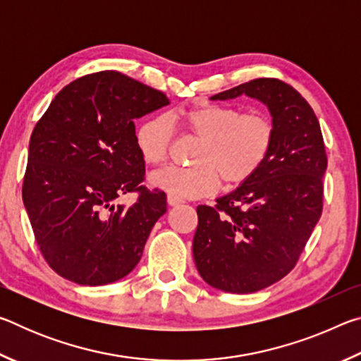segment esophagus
Listing matches in <instances>:
<instances>
[{"label":"esophagus","mask_w":361,"mask_h":361,"mask_svg":"<svg viewBox=\"0 0 361 361\" xmlns=\"http://www.w3.org/2000/svg\"><path fill=\"white\" fill-rule=\"evenodd\" d=\"M167 202H169V205H178V204H181L183 202V199L181 197H176V195H173V194H169L167 195Z\"/></svg>","instance_id":"esophagus-1"}]
</instances>
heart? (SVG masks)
<instances>
[{
  "label": "heart",
  "instance_id": "b5f03b06",
  "mask_svg": "<svg viewBox=\"0 0 361 361\" xmlns=\"http://www.w3.org/2000/svg\"><path fill=\"white\" fill-rule=\"evenodd\" d=\"M188 133L200 140L192 167H166L151 175V185L176 197H202L213 194L221 180L239 186L252 178L271 154L276 129L266 113H242L239 108L215 103L181 109L172 114ZM175 138L173 122L167 114H154L138 126L135 143L149 166L167 161Z\"/></svg>",
  "mask_w": 361,
  "mask_h": 361
}]
</instances>
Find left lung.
Listing matches in <instances>:
<instances>
[{"label": "left lung", "instance_id": "8db88e82", "mask_svg": "<svg viewBox=\"0 0 361 361\" xmlns=\"http://www.w3.org/2000/svg\"><path fill=\"white\" fill-rule=\"evenodd\" d=\"M245 94L272 114L271 154L252 178L197 207L195 267L226 293L259 291L293 271L323 210L326 152L319 119L302 95L276 78H259L212 97Z\"/></svg>", "mask_w": 361, "mask_h": 361}]
</instances>
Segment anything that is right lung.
<instances>
[{
    "instance_id": "obj_1",
    "label": "right lung",
    "mask_w": 361,
    "mask_h": 361,
    "mask_svg": "<svg viewBox=\"0 0 361 361\" xmlns=\"http://www.w3.org/2000/svg\"><path fill=\"white\" fill-rule=\"evenodd\" d=\"M169 105L161 90L99 71L60 90L36 122L22 197L41 255L78 285H106L133 271L167 195L145 185L133 119ZM137 192L130 207L114 206Z\"/></svg>"
}]
</instances>
